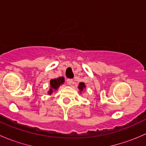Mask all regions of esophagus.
<instances>
[{
  "label": "esophagus",
  "instance_id": "34e87169",
  "mask_svg": "<svg viewBox=\"0 0 146 146\" xmlns=\"http://www.w3.org/2000/svg\"><path fill=\"white\" fill-rule=\"evenodd\" d=\"M66 82H67L68 85H71L72 83H73V79H67L66 80Z\"/></svg>",
  "mask_w": 146,
  "mask_h": 146
}]
</instances>
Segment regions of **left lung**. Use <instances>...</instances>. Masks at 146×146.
I'll list each match as a JSON object with an SVG mask.
<instances>
[{
    "label": "left lung",
    "mask_w": 146,
    "mask_h": 146,
    "mask_svg": "<svg viewBox=\"0 0 146 146\" xmlns=\"http://www.w3.org/2000/svg\"><path fill=\"white\" fill-rule=\"evenodd\" d=\"M85 88V83H84V82H80V83L79 84L78 88L80 90V91H82L83 88Z\"/></svg>",
    "instance_id": "obj_1"
}]
</instances>
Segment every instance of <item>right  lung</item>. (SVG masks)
<instances>
[{"mask_svg":"<svg viewBox=\"0 0 146 146\" xmlns=\"http://www.w3.org/2000/svg\"><path fill=\"white\" fill-rule=\"evenodd\" d=\"M64 82V78H58L54 79V80H51L50 81V85H51V89H50L48 94L51 95L52 93V92L54 90H57V88H58V87L63 84Z\"/></svg>","mask_w":146,"mask_h":146,"instance_id":"1","label":"right lung"}]
</instances>
